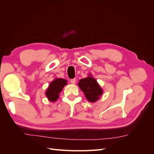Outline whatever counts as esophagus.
Masks as SVG:
<instances>
[{"mask_svg":"<svg viewBox=\"0 0 154 154\" xmlns=\"http://www.w3.org/2000/svg\"><path fill=\"white\" fill-rule=\"evenodd\" d=\"M76 78H74V79L70 80V82H71L72 84H76Z\"/></svg>","mask_w":154,"mask_h":154,"instance_id":"34e87169","label":"esophagus"}]
</instances>
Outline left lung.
Here are the masks:
<instances>
[{
  "mask_svg": "<svg viewBox=\"0 0 154 154\" xmlns=\"http://www.w3.org/2000/svg\"><path fill=\"white\" fill-rule=\"evenodd\" d=\"M78 85L84 92L87 100L92 103L97 101L103 94V90L97 82V80L90 75L80 80Z\"/></svg>",
  "mask_w": 154,
  "mask_h": 154,
  "instance_id": "8db88e82",
  "label": "left lung"
}]
</instances>
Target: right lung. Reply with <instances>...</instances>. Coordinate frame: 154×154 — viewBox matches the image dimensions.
I'll list each match as a JSON object with an SVG mask.
<instances>
[{
    "label": "right lung",
    "instance_id": "add662e5",
    "mask_svg": "<svg viewBox=\"0 0 154 154\" xmlns=\"http://www.w3.org/2000/svg\"><path fill=\"white\" fill-rule=\"evenodd\" d=\"M66 82V80L62 78H55L53 82H51L45 92L46 96L50 101L54 102L57 100L59 97V94L64 86L67 84Z\"/></svg>",
    "mask_w": 154,
    "mask_h": 154
}]
</instances>
